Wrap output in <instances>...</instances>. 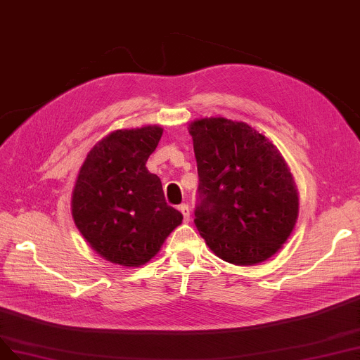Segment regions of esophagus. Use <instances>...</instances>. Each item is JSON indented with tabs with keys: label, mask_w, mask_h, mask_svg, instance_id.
<instances>
[{
	"label": "esophagus",
	"mask_w": 360,
	"mask_h": 360,
	"mask_svg": "<svg viewBox=\"0 0 360 360\" xmlns=\"http://www.w3.org/2000/svg\"><path fill=\"white\" fill-rule=\"evenodd\" d=\"M179 210H181V214L184 215V221L188 222L190 218H191V210H190L188 205H185V203L181 205V206H179Z\"/></svg>",
	"instance_id": "1"
}]
</instances>
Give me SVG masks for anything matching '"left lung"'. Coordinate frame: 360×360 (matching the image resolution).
I'll list each match as a JSON object with an SVG mask.
<instances>
[{
  "mask_svg": "<svg viewBox=\"0 0 360 360\" xmlns=\"http://www.w3.org/2000/svg\"><path fill=\"white\" fill-rule=\"evenodd\" d=\"M198 172L194 224L221 259L252 265L274 255L298 217V193L276 146L246 123L190 126Z\"/></svg>",
  "mask_w": 360,
  "mask_h": 360,
  "instance_id": "8db88e82",
  "label": "left lung"
}]
</instances>
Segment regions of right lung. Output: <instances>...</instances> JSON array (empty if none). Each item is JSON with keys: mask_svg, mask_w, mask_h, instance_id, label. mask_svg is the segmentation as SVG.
<instances>
[{"mask_svg": "<svg viewBox=\"0 0 360 360\" xmlns=\"http://www.w3.org/2000/svg\"><path fill=\"white\" fill-rule=\"evenodd\" d=\"M162 135L157 126L112 131L93 146L75 182L77 229L101 257L124 267L148 262L182 222L145 166Z\"/></svg>", "mask_w": 360, "mask_h": 360, "instance_id": "obj_1", "label": "right lung"}]
</instances>
